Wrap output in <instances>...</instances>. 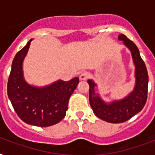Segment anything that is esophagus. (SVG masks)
Listing matches in <instances>:
<instances>
[{
    "label": "esophagus",
    "instance_id": "1",
    "mask_svg": "<svg viewBox=\"0 0 155 155\" xmlns=\"http://www.w3.org/2000/svg\"><path fill=\"white\" fill-rule=\"evenodd\" d=\"M89 78V74L87 72H82L80 75V80H87Z\"/></svg>",
    "mask_w": 155,
    "mask_h": 155
}]
</instances>
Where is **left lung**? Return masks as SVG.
<instances>
[{
    "mask_svg": "<svg viewBox=\"0 0 155 155\" xmlns=\"http://www.w3.org/2000/svg\"><path fill=\"white\" fill-rule=\"evenodd\" d=\"M118 39L124 41L125 46L130 50L134 62L136 85L134 92L125 99L107 104L95 94V83L91 80L87 81L90 105L93 113L101 120L109 123L125 122L139 113L146 104L148 93V72L144 61L140 56L138 48L125 35H120Z\"/></svg>",
    "mask_w": 155,
    "mask_h": 155,
    "instance_id": "8db88e82",
    "label": "left lung"
}]
</instances>
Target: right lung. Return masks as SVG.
Segmentation results:
<instances>
[{
    "instance_id": "obj_1",
    "label": "right lung",
    "mask_w": 155,
    "mask_h": 155,
    "mask_svg": "<svg viewBox=\"0 0 155 155\" xmlns=\"http://www.w3.org/2000/svg\"><path fill=\"white\" fill-rule=\"evenodd\" d=\"M31 39L16 54L8 76L7 92L16 113L24 122L39 127L55 125L66 116L70 97L76 88L79 78L68 82L58 80L45 87L27 84L23 78L22 62Z\"/></svg>"
}]
</instances>
